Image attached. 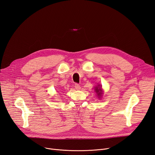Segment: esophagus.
Here are the masks:
<instances>
[{
  "label": "esophagus",
  "mask_w": 155,
  "mask_h": 155,
  "mask_svg": "<svg viewBox=\"0 0 155 155\" xmlns=\"http://www.w3.org/2000/svg\"><path fill=\"white\" fill-rule=\"evenodd\" d=\"M75 89H76L77 90H78V91L80 89V85L78 84H76L75 85Z\"/></svg>",
  "instance_id": "obj_1"
}]
</instances>
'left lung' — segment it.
<instances>
[{"label": "left lung", "mask_w": 155, "mask_h": 155, "mask_svg": "<svg viewBox=\"0 0 155 155\" xmlns=\"http://www.w3.org/2000/svg\"><path fill=\"white\" fill-rule=\"evenodd\" d=\"M95 91L97 94V97L99 98H101L102 97V95H103V91H102V89H101V86L100 85H98L97 87H95Z\"/></svg>", "instance_id": "8db88e82"}]
</instances>
